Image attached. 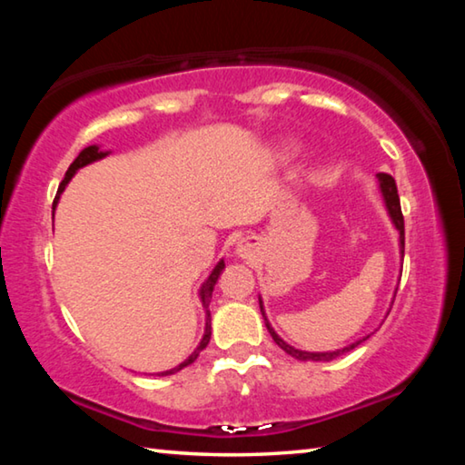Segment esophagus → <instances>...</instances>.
<instances>
[{"instance_id":"esophagus-1","label":"esophagus","mask_w":465,"mask_h":465,"mask_svg":"<svg viewBox=\"0 0 465 465\" xmlns=\"http://www.w3.org/2000/svg\"><path fill=\"white\" fill-rule=\"evenodd\" d=\"M235 252H238L242 258H248V256H252L256 252V242L252 240V238H243V240L238 242V246H235Z\"/></svg>"}]
</instances>
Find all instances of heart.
Returning a JSON list of instances; mask_svg holds the SVG:
<instances>
[{
  "label": "heart",
  "instance_id": "heart-1",
  "mask_svg": "<svg viewBox=\"0 0 465 465\" xmlns=\"http://www.w3.org/2000/svg\"><path fill=\"white\" fill-rule=\"evenodd\" d=\"M295 152V145L293 143H282L281 147H279V153L281 155H291Z\"/></svg>",
  "mask_w": 465,
  "mask_h": 465
}]
</instances>
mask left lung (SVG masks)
<instances>
[{"label": "left lung", "instance_id": "8db88e82", "mask_svg": "<svg viewBox=\"0 0 465 465\" xmlns=\"http://www.w3.org/2000/svg\"><path fill=\"white\" fill-rule=\"evenodd\" d=\"M375 178H377V184H380V193H381V196H383L385 211H388V215H390V219H391L393 227H396V230H398V235H400V238H398V240H400V254H402V258H404V217H402V209H400V196H398L396 180H393L390 174H383V172H380V174H377ZM396 291H398V289H396ZM393 297H396V295H393ZM258 303H261V312H262L264 324H266V328H269L272 341L277 342V344L281 346V349L287 352V355H291V357L297 359V361H332V359H336V357L344 355V352L352 351V349H355V346H359L361 342L367 341V338L371 336V334H367V336H363V338H359V341H355V342L342 346V349L326 351V352H310V351L295 349V346L287 344L277 332H274V328L271 326V322H269V318H266V313H264L262 297H258ZM391 303H393V302H391ZM388 313H390V312H388Z\"/></svg>", "mask_w": 465, "mask_h": 465}]
</instances>
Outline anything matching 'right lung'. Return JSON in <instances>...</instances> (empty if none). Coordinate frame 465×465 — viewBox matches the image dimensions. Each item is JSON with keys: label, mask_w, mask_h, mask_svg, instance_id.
Here are the masks:
<instances>
[{"label": "right lung", "mask_w": 465, "mask_h": 465, "mask_svg": "<svg viewBox=\"0 0 465 465\" xmlns=\"http://www.w3.org/2000/svg\"><path fill=\"white\" fill-rule=\"evenodd\" d=\"M108 153H110V152H104V149H102L100 145H88V147L82 149L80 155L75 157L72 166H69V170L65 172V178L61 180L57 196H54V201H53V219H54V209H57V203H59V199H61V193L65 191V186L69 184V180H72V178L75 176V172L80 170V168H84V166H88V163H92V162L102 160V157H106ZM223 269H225V262L219 261V262L215 264V269L211 271L207 281L203 282V287H201V291H199V297H201V302H203V308H204V312H207V318H204V334H203V338H201L199 346H196V349L193 351V355L188 357V359H184L183 363L176 365V367H172V369H168V371H160L157 375H172V373L180 371V369H184V367H188L191 363H194L196 357H199V352H201L203 349H207V344H209V341H211V313H209V310H207V308H209V299H211V295H213V287H215V282H217V279H219V274L223 272Z\"/></svg>", "instance_id": "right-lung-1"}]
</instances>
